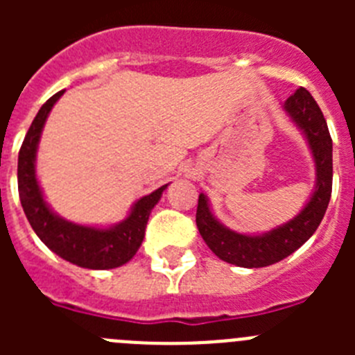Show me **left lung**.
<instances>
[{"mask_svg": "<svg viewBox=\"0 0 355 355\" xmlns=\"http://www.w3.org/2000/svg\"><path fill=\"white\" fill-rule=\"evenodd\" d=\"M284 114L299 128L315 162V188L291 220L265 231L245 234L222 224L206 193H199L197 229L216 258L243 268L274 265L302 247L324 218L332 192V140L327 122L313 96L300 87L283 105Z\"/></svg>", "mask_w": 355, "mask_h": 355, "instance_id": "left-lung-1", "label": "left lung"}]
</instances>
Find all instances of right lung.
Listing matches in <instances>:
<instances>
[{
  "label": "right lung",
  "mask_w": 355,
  "mask_h": 355,
  "mask_svg": "<svg viewBox=\"0 0 355 355\" xmlns=\"http://www.w3.org/2000/svg\"><path fill=\"white\" fill-rule=\"evenodd\" d=\"M62 94L64 90L44 103L19 150L17 184L21 206L37 236L62 259L90 270L117 268L126 265L140 249L150 211L158 205L168 184L135 200L126 218L112 225L76 224L53 211L37 178V150L44 124Z\"/></svg>",
  "instance_id": "add662e5"
}]
</instances>
